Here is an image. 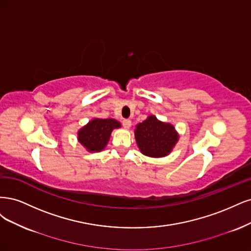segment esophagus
<instances>
[{"label": "esophagus", "mask_w": 251, "mask_h": 251, "mask_svg": "<svg viewBox=\"0 0 251 251\" xmlns=\"http://www.w3.org/2000/svg\"><path fill=\"white\" fill-rule=\"evenodd\" d=\"M122 124H123V126H124L125 128H130V126H131V121L128 120V119H124V120L122 121Z\"/></svg>", "instance_id": "obj_1"}]
</instances>
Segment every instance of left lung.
<instances>
[{"instance_id": "left-lung-1", "label": "left lung", "mask_w": 251, "mask_h": 251, "mask_svg": "<svg viewBox=\"0 0 251 251\" xmlns=\"http://www.w3.org/2000/svg\"><path fill=\"white\" fill-rule=\"evenodd\" d=\"M134 134L141 152L151 157L168 155L178 141L174 127L160 122L154 116H150L144 122L137 124Z\"/></svg>"}]
</instances>
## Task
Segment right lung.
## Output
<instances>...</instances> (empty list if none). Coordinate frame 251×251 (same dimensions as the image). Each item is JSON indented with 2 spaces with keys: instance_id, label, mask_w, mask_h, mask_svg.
Returning a JSON list of instances; mask_svg holds the SVG:
<instances>
[{
  "instance_id": "right-lung-1",
  "label": "right lung",
  "mask_w": 251,
  "mask_h": 251,
  "mask_svg": "<svg viewBox=\"0 0 251 251\" xmlns=\"http://www.w3.org/2000/svg\"><path fill=\"white\" fill-rule=\"evenodd\" d=\"M121 127L115 119H94L78 132L79 143L91 152H99L105 148L115 128Z\"/></svg>"
}]
</instances>
